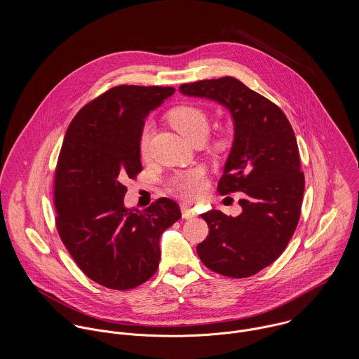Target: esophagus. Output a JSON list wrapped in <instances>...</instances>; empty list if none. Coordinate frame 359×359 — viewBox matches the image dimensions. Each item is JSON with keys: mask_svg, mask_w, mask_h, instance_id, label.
Returning <instances> with one entry per match:
<instances>
[{"mask_svg": "<svg viewBox=\"0 0 359 359\" xmlns=\"http://www.w3.org/2000/svg\"><path fill=\"white\" fill-rule=\"evenodd\" d=\"M181 211H182V217L187 218V219L196 217V211L192 207H189V205H181Z\"/></svg>", "mask_w": 359, "mask_h": 359, "instance_id": "esophagus-1", "label": "esophagus"}]
</instances>
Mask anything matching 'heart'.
Instances as JSON below:
<instances>
[{
  "instance_id": "heart-1",
  "label": "heart",
  "mask_w": 359,
  "mask_h": 359,
  "mask_svg": "<svg viewBox=\"0 0 359 359\" xmlns=\"http://www.w3.org/2000/svg\"><path fill=\"white\" fill-rule=\"evenodd\" d=\"M170 123L172 127L189 142H194L198 138H205L208 133V117L205 110L194 104H182L175 107L170 116ZM149 140H151V128L145 126L141 138H140V151L142 156H147L149 151ZM231 145V135L228 133H221L214 141V149L218 152H224ZM171 189L177 196L187 202H195L201 199L207 191V178L205 171L201 168L189 170L180 174L174 178L171 184Z\"/></svg>"
}]
</instances>
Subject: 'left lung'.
Returning <instances> with one entry per match:
<instances>
[{
	"label": "left lung",
	"mask_w": 359,
	"mask_h": 359,
	"mask_svg": "<svg viewBox=\"0 0 359 359\" xmlns=\"http://www.w3.org/2000/svg\"><path fill=\"white\" fill-rule=\"evenodd\" d=\"M180 91L221 103L233 118V145L217 189L242 192V212H203L208 235L196 250L208 269L249 278L283 253L300 219L306 181L294 131L279 106L238 79L201 80Z\"/></svg>",
	"instance_id": "obj_1"
}]
</instances>
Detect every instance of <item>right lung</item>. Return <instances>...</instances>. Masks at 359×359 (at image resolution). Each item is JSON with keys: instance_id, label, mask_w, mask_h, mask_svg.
<instances>
[{"instance_id": "obj_1", "label": "right lung", "mask_w": 359, "mask_h": 359, "mask_svg": "<svg viewBox=\"0 0 359 359\" xmlns=\"http://www.w3.org/2000/svg\"><path fill=\"white\" fill-rule=\"evenodd\" d=\"M172 87L117 86L83 106L72 120L53 181L55 224L79 268L107 289H134L157 271L160 236L181 218L160 198L142 212L124 207L127 187L141 171L145 117Z\"/></svg>"}]
</instances>
